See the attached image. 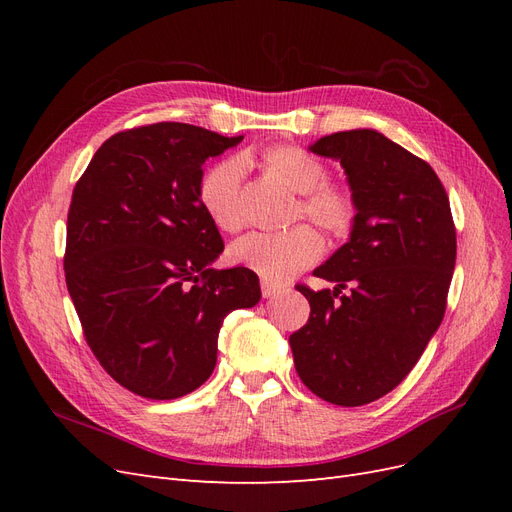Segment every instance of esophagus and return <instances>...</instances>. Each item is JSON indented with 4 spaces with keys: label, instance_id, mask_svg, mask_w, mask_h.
I'll return each mask as SVG.
<instances>
[{
    "label": "esophagus",
    "instance_id": "esophagus-1",
    "mask_svg": "<svg viewBox=\"0 0 512 512\" xmlns=\"http://www.w3.org/2000/svg\"><path fill=\"white\" fill-rule=\"evenodd\" d=\"M282 284H277V282H273V280H267V277H262L260 280V290H262V297L265 299H271V297H275L277 292H282Z\"/></svg>",
    "mask_w": 512,
    "mask_h": 512
}]
</instances>
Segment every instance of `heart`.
<instances>
[{
	"instance_id": "obj_1",
	"label": "heart",
	"mask_w": 512,
	"mask_h": 512,
	"mask_svg": "<svg viewBox=\"0 0 512 512\" xmlns=\"http://www.w3.org/2000/svg\"><path fill=\"white\" fill-rule=\"evenodd\" d=\"M258 164L282 181L288 190L301 194L299 213L318 224L331 237H342L354 222V200L348 190L324 183L322 162L299 147L277 145L258 156ZM239 160H222L205 170L198 183V200L209 220L226 232L243 228ZM322 254V239L312 226H294L286 232H252L230 245V260L280 282L312 265Z\"/></svg>"
}]
</instances>
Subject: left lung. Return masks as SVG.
Instances as JSON below:
<instances>
[{
    "mask_svg": "<svg viewBox=\"0 0 512 512\" xmlns=\"http://www.w3.org/2000/svg\"><path fill=\"white\" fill-rule=\"evenodd\" d=\"M309 151L342 164L356 213L348 241L314 269L335 288H299L312 314L290 335L294 367L329 404L365 406L410 374L444 318L451 205L433 168L376 130L322 136Z\"/></svg>",
    "mask_w": 512,
    "mask_h": 512,
    "instance_id": "1",
    "label": "left lung"
}]
</instances>
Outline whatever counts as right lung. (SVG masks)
<instances>
[{
    "label": "right lung",
    "instance_id": "right-lung-1",
    "mask_svg": "<svg viewBox=\"0 0 512 512\" xmlns=\"http://www.w3.org/2000/svg\"><path fill=\"white\" fill-rule=\"evenodd\" d=\"M241 141L153 123L108 138L76 183L68 292L96 359L136 395L196 391L215 369L224 318L260 301L254 271L211 267L224 241L198 200L203 164Z\"/></svg>",
    "mask_w": 512,
    "mask_h": 512
}]
</instances>
